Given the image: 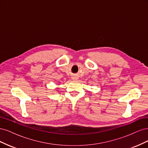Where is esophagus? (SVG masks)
I'll list each match as a JSON object with an SVG mask.
<instances>
[{
    "mask_svg": "<svg viewBox=\"0 0 148 148\" xmlns=\"http://www.w3.org/2000/svg\"><path fill=\"white\" fill-rule=\"evenodd\" d=\"M71 78H72L73 80H77L78 79V77H77V76H73V77Z\"/></svg>",
    "mask_w": 148,
    "mask_h": 148,
    "instance_id": "obj_1",
    "label": "esophagus"
}]
</instances>
